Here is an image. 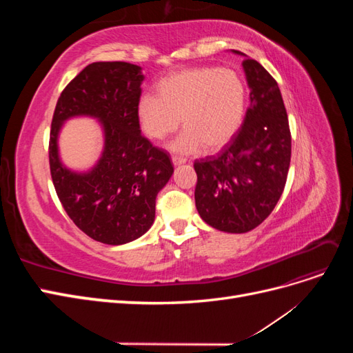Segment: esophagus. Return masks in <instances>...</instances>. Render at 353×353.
<instances>
[{"mask_svg": "<svg viewBox=\"0 0 353 353\" xmlns=\"http://www.w3.org/2000/svg\"><path fill=\"white\" fill-rule=\"evenodd\" d=\"M185 157H183V156H172V163L174 165H183V163H185Z\"/></svg>", "mask_w": 353, "mask_h": 353, "instance_id": "obj_1", "label": "esophagus"}]
</instances>
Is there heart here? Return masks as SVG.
Instances as JSON below:
<instances>
[{
    "label": "heart",
    "instance_id": "1",
    "mask_svg": "<svg viewBox=\"0 0 353 353\" xmlns=\"http://www.w3.org/2000/svg\"><path fill=\"white\" fill-rule=\"evenodd\" d=\"M156 95L138 101L137 114L150 140H163L179 123L184 132L174 141L178 152L201 145L215 152L236 135L245 109V87L231 69L194 68L175 72L157 83Z\"/></svg>",
    "mask_w": 353,
    "mask_h": 353
}]
</instances>
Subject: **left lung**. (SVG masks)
<instances>
[{
	"mask_svg": "<svg viewBox=\"0 0 353 353\" xmlns=\"http://www.w3.org/2000/svg\"><path fill=\"white\" fill-rule=\"evenodd\" d=\"M234 52L241 54L240 51ZM250 104L243 125L216 156L196 160L199 215L223 232H248L270 216L287 181L292 134L276 81L245 57Z\"/></svg>",
	"mask_w": 353,
	"mask_h": 353,
	"instance_id": "obj_1",
	"label": "left lung"
}]
</instances>
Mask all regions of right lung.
I'll return each instance as SVG.
<instances>
[{
  "label": "right lung",
  "instance_id": "1",
  "mask_svg": "<svg viewBox=\"0 0 353 353\" xmlns=\"http://www.w3.org/2000/svg\"><path fill=\"white\" fill-rule=\"evenodd\" d=\"M141 68L125 61L91 63L63 90L50 131V172L69 218L95 241L110 245L141 237L154 222L156 196L174 174L169 154L141 134L137 105ZM91 115L105 131V150L88 173L63 167L57 138L69 117Z\"/></svg>",
  "mask_w": 353,
  "mask_h": 353
}]
</instances>
